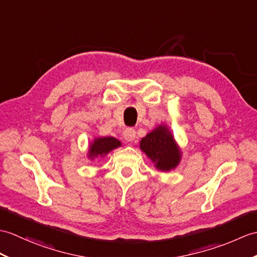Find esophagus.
Returning <instances> with one entry per match:
<instances>
[{
	"mask_svg": "<svg viewBox=\"0 0 257 257\" xmlns=\"http://www.w3.org/2000/svg\"><path fill=\"white\" fill-rule=\"evenodd\" d=\"M123 139L127 142H133L136 139V130L128 128L123 131Z\"/></svg>",
	"mask_w": 257,
	"mask_h": 257,
	"instance_id": "esophagus-1",
	"label": "esophagus"
}]
</instances>
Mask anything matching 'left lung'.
<instances>
[{"label":"left lung","instance_id":"obj_1","mask_svg":"<svg viewBox=\"0 0 257 257\" xmlns=\"http://www.w3.org/2000/svg\"><path fill=\"white\" fill-rule=\"evenodd\" d=\"M139 143L141 151L151 160L158 171L170 172L181 163L182 150L168 124H158Z\"/></svg>","mask_w":257,"mask_h":257}]
</instances>
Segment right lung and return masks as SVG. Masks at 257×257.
Instances as JSON below:
<instances>
[{"mask_svg": "<svg viewBox=\"0 0 257 257\" xmlns=\"http://www.w3.org/2000/svg\"><path fill=\"white\" fill-rule=\"evenodd\" d=\"M121 146V142L114 137H95L88 145L87 159L91 161L104 159L109 152Z\"/></svg>", "mask_w": 257, "mask_h": 257, "instance_id": "add662e5", "label": "right lung"}]
</instances>
